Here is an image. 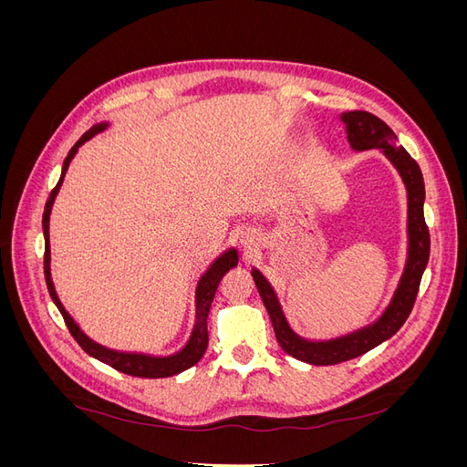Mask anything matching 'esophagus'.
I'll return each instance as SVG.
<instances>
[{"label": "esophagus", "instance_id": "34e87169", "mask_svg": "<svg viewBox=\"0 0 467 467\" xmlns=\"http://www.w3.org/2000/svg\"><path fill=\"white\" fill-rule=\"evenodd\" d=\"M245 245H249V242H245Z\"/></svg>", "mask_w": 467, "mask_h": 467}]
</instances>
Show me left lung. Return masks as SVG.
I'll return each instance as SVG.
<instances>
[{
  "label": "left lung",
  "instance_id": "1",
  "mask_svg": "<svg viewBox=\"0 0 467 467\" xmlns=\"http://www.w3.org/2000/svg\"><path fill=\"white\" fill-rule=\"evenodd\" d=\"M338 120L345 124L347 140L352 150H378L401 177L407 192V249L401 276L398 285H395L389 302L381 309V314L358 329L329 338H307L296 333L290 327L285 312H282L280 300L271 282L266 280V276L257 266H251V276L255 280V286L266 307L268 317L273 321L278 345L286 355L316 366H329L357 358L398 333L409 314H411L420 285V276L425 273L431 253V235L425 223V214H422L425 181H422V173L417 161L407 153L403 146L398 144V136L393 134L389 126L384 120L370 115V112H341Z\"/></svg>",
  "mask_w": 467,
  "mask_h": 467
}]
</instances>
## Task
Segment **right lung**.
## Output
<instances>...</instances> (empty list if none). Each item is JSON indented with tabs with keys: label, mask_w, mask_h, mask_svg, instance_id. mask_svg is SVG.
I'll return each mask as SVG.
<instances>
[{
	"label": "right lung",
	"mask_w": 467,
	"mask_h": 467,
	"mask_svg": "<svg viewBox=\"0 0 467 467\" xmlns=\"http://www.w3.org/2000/svg\"><path fill=\"white\" fill-rule=\"evenodd\" d=\"M110 122H99L95 124L93 129H89L86 134H83L78 142L74 144V148L67 151L66 160L62 163V173L58 182H56V187L52 189L48 201L45 204V214H42V234H45V278H47V286L50 292V298L56 304V307L60 309V314L67 325L69 333L79 343V347L88 352L89 357L101 360L112 368L124 372V374H130V376H140V378H169V376H175L181 374L182 370L191 368L196 362H199L204 355V350L208 347V329H206V319H208V312H210V306L212 300H214V294L218 288V282L220 278L234 268L237 265V249L235 247H228L225 251H222L220 255L212 261L206 271L201 275L199 282H196V288H194V321H192V329L191 335L187 338V343L182 345L179 350L175 352H169V355H148V352H136V350H119V348H110L105 347L101 343L93 341V338L83 333V329L76 323V319L69 316L67 309L64 307V304L60 302L58 294H56L54 288V280H52V273H50V212L54 206L56 196L60 192V187L64 182L66 171L69 163L76 158L78 150L89 142V140L97 134H101L103 130L109 129Z\"/></svg>",
	"instance_id": "1"
}]
</instances>
